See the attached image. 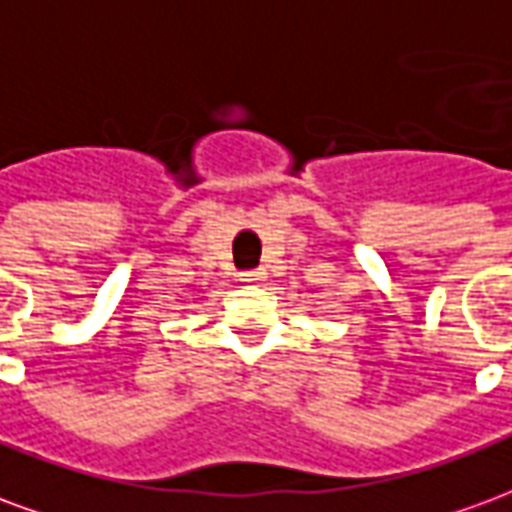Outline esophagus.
I'll use <instances>...</instances> for the list:
<instances>
[{"label": "esophagus", "instance_id": "1", "mask_svg": "<svg viewBox=\"0 0 512 512\" xmlns=\"http://www.w3.org/2000/svg\"><path fill=\"white\" fill-rule=\"evenodd\" d=\"M263 277H266V274H263L260 268H255V271H244V274H241V282H260Z\"/></svg>", "mask_w": 512, "mask_h": 512}]
</instances>
